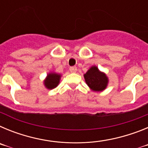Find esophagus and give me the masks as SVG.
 Returning a JSON list of instances; mask_svg holds the SVG:
<instances>
[{
	"label": "esophagus",
	"mask_w": 148,
	"mask_h": 148,
	"mask_svg": "<svg viewBox=\"0 0 148 148\" xmlns=\"http://www.w3.org/2000/svg\"><path fill=\"white\" fill-rule=\"evenodd\" d=\"M70 71L71 73H75L77 71V67L76 66H71L70 67Z\"/></svg>",
	"instance_id": "1"
}]
</instances>
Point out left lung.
Here are the masks:
<instances>
[{"mask_svg": "<svg viewBox=\"0 0 148 148\" xmlns=\"http://www.w3.org/2000/svg\"><path fill=\"white\" fill-rule=\"evenodd\" d=\"M84 76L87 85L94 91H102L108 85V77L95 66L90 68Z\"/></svg>", "mask_w": 148, "mask_h": 148, "instance_id": "8db88e82", "label": "left lung"}]
</instances>
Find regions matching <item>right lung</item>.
<instances>
[{"label":"right lung","mask_w":148,"mask_h":148,"mask_svg":"<svg viewBox=\"0 0 148 148\" xmlns=\"http://www.w3.org/2000/svg\"><path fill=\"white\" fill-rule=\"evenodd\" d=\"M61 75L57 73H49L44 81V84L47 89H53L58 86L60 82Z\"/></svg>","instance_id":"add662e5"}]
</instances>
